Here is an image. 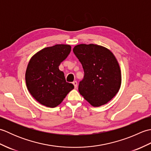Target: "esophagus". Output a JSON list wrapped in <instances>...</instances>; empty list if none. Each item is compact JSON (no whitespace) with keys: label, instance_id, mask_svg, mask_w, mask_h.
Wrapping results in <instances>:
<instances>
[{"label":"esophagus","instance_id":"esophagus-1","mask_svg":"<svg viewBox=\"0 0 151 151\" xmlns=\"http://www.w3.org/2000/svg\"><path fill=\"white\" fill-rule=\"evenodd\" d=\"M73 84L74 86H75V88H77V86H78V83H77V82H76V81H74V82H73Z\"/></svg>","mask_w":151,"mask_h":151}]
</instances>
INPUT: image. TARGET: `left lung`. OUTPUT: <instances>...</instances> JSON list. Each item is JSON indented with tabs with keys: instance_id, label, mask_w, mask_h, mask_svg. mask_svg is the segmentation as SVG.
I'll list each match as a JSON object with an SVG mask.
<instances>
[{
	"instance_id": "8db88e82",
	"label": "left lung",
	"mask_w": 151,
	"mask_h": 151,
	"mask_svg": "<svg viewBox=\"0 0 151 151\" xmlns=\"http://www.w3.org/2000/svg\"><path fill=\"white\" fill-rule=\"evenodd\" d=\"M73 52L84 71L79 93L93 106L106 104L121 88V73L116 58L107 48L95 44L78 45Z\"/></svg>"
}]
</instances>
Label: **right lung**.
I'll list each match as a JSON object with an SVG mask.
<instances>
[{
    "mask_svg": "<svg viewBox=\"0 0 151 151\" xmlns=\"http://www.w3.org/2000/svg\"><path fill=\"white\" fill-rule=\"evenodd\" d=\"M69 45L58 44L44 48L36 53L28 62L25 81L28 91L41 104L55 108L74 89L67 82L59 69L60 63L68 56Z\"/></svg>",
    "mask_w": 151,
    "mask_h": 151,
    "instance_id": "1",
    "label": "right lung"
}]
</instances>
